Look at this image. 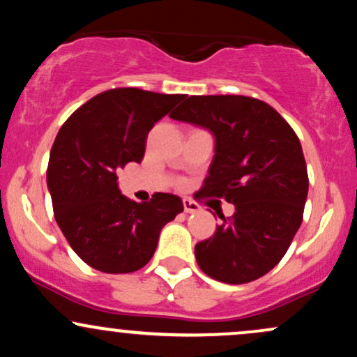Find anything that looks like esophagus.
I'll return each mask as SVG.
<instances>
[{
    "label": "esophagus",
    "instance_id": "1",
    "mask_svg": "<svg viewBox=\"0 0 357 357\" xmlns=\"http://www.w3.org/2000/svg\"><path fill=\"white\" fill-rule=\"evenodd\" d=\"M183 206H184V211H186V213H196V211L199 210L198 204H196V203L192 202V199H190V198H184V199H183Z\"/></svg>",
    "mask_w": 357,
    "mask_h": 357
}]
</instances>
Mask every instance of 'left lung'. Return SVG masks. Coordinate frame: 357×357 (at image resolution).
<instances>
[{
    "label": "left lung",
    "mask_w": 357,
    "mask_h": 357,
    "mask_svg": "<svg viewBox=\"0 0 357 357\" xmlns=\"http://www.w3.org/2000/svg\"><path fill=\"white\" fill-rule=\"evenodd\" d=\"M171 119L211 130L215 158L198 195L235 204V215L196 243L199 268L233 285L264 277L304 216L309 176L297 134L267 102L245 96H191Z\"/></svg>",
    "instance_id": "1"
}]
</instances>
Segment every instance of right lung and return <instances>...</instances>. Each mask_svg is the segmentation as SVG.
<instances>
[{"instance_id":"right-lung-1","label":"right lung","mask_w":357,"mask_h":357,"mask_svg":"<svg viewBox=\"0 0 357 357\" xmlns=\"http://www.w3.org/2000/svg\"><path fill=\"white\" fill-rule=\"evenodd\" d=\"M183 99L181 93L110 89L77 109L56 134L47 169L53 215L73 252L92 268H142L162 227L183 211L179 196L154 192L147 203H136L117 186V169L142 161L149 130Z\"/></svg>"}]
</instances>
